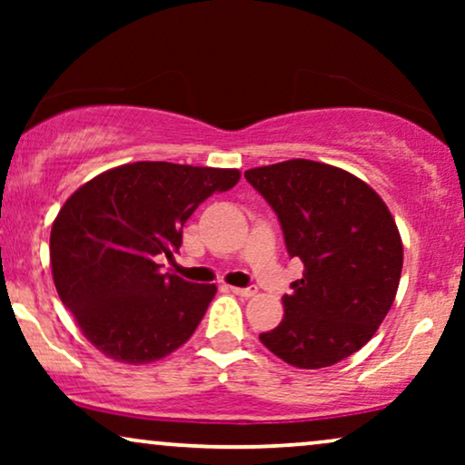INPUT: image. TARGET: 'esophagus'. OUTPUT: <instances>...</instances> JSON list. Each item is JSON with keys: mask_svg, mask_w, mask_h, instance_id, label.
<instances>
[{"mask_svg": "<svg viewBox=\"0 0 465 465\" xmlns=\"http://www.w3.org/2000/svg\"><path fill=\"white\" fill-rule=\"evenodd\" d=\"M231 292L241 298H252V296H256L258 290L253 288V285H250V288H231Z\"/></svg>", "mask_w": 465, "mask_h": 465, "instance_id": "1", "label": "esophagus"}]
</instances>
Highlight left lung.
Masks as SVG:
<instances>
[{"label": "left lung", "mask_w": 465, "mask_h": 465, "mask_svg": "<svg viewBox=\"0 0 465 465\" xmlns=\"http://www.w3.org/2000/svg\"><path fill=\"white\" fill-rule=\"evenodd\" d=\"M282 224L304 272L285 294L283 320L260 334L290 366H332L372 339L396 298L402 239L383 199L332 164L294 158L245 171Z\"/></svg>", "instance_id": "left-lung-1"}]
</instances>
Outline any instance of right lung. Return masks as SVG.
<instances>
[{
    "label": "right lung",
    "mask_w": 465,
    "mask_h": 465,
    "mask_svg": "<svg viewBox=\"0 0 465 465\" xmlns=\"http://www.w3.org/2000/svg\"><path fill=\"white\" fill-rule=\"evenodd\" d=\"M237 169L131 163L105 171L65 201L50 231L61 302L107 358L148 364L173 353L199 326L213 283L158 271L207 196L231 190Z\"/></svg>",
    "instance_id": "right-lung-1"
}]
</instances>
